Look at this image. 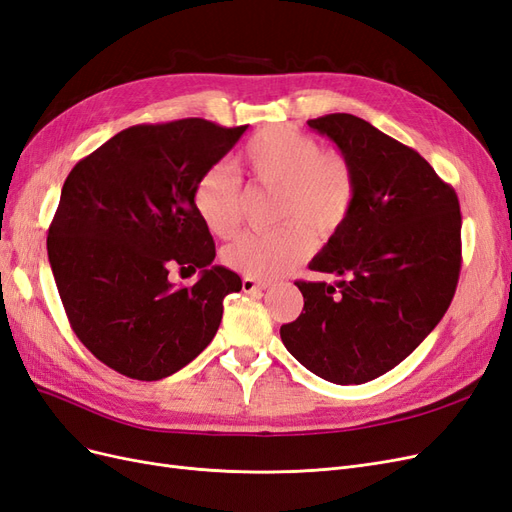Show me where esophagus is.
Here are the masks:
<instances>
[{"instance_id":"obj_1","label":"esophagus","mask_w":512,"mask_h":512,"mask_svg":"<svg viewBox=\"0 0 512 512\" xmlns=\"http://www.w3.org/2000/svg\"><path fill=\"white\" fill-rule=\"evenodd\" d=\"M241 288H243L245 294H252V292H258V290H267L269 284L267 282H256V280H252V277H243Z\"/></svg>"}]
</instances>
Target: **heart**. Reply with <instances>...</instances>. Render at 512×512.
I'll use <instances>...</instances> for the list:
<instances>
[{
    "label": "heart",
    "mask_w": 512,
    "mask_h": 512,
    "mask_svg": "<svg viewBox=\"0 0 512 512\" xmlns=\"http://www.w3.org/2000/svg\"><path fill=\"white\" fill-rule=\"evenodd\" d=\"M241 166L250 179L277 188L280 228L243 232L230 241L222 260L232 271L258 280L288 273L312 252L314 237L331 239L342 230L356 203V175L339 151H322L316 138L288 126H271L245 143ZM194 211L218 237H230L241 222V183L224 166L198 177Z\"/></svg>",
    "instance_id": "1"
}]
</instances>
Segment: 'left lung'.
Segmentation results:
<instances>
[{
    "instance_id": "left-lung-1",
    "label": "left lung",
    "mask_w": 512,
    "mask_h": 512,
    "mask_svg": "<svg viewBox=\"0 0 512 512\" xmlns=\"http://www.w3.org/2000/svg\"><path fill=\"white\" fill-rule=\"evenodd\" d=\"M350 160L356 203L309 269L337 284L294 282L301 316L282 324L288 352L335 384H363L399 365L442 320L461 271V211L453 185L414 149L365 119L307 121Z\"/></svg>"
}]
</instances>
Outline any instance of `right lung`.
I'll return each mask as SVG.
<instances>
[{
  "instance_id": "right-lung-1",
  "label": "right lung",
  "mask_w": 512,
  "mask_h": 512,
  "mask_svg": "<svg viewBox=\"0 0 512 512\" xmlns=\"http://www.w3.org/2000/svg\"><path fill=\"white\" fill-rule=\"evenodd\" d=\"M247 126L207 119L141 123L76 164L61 188L46 250L70 327L119 374L162 380L218 333L241 277L211 267L215 243L194 211L198 177ZM201 271L192 287L167 273Z\"/></svg>"
}]
</instances>
